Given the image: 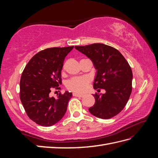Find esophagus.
<instances>
[{"instance_id": "esophagus-1", "label": "esophagus", "mask_w": 158, "mask_h": 158, "mask_svg": "<svg viewBox=\"0 0 158 158\" xmlns=\"http://www.w3.org/2000/svg\"><path fill=\"white\" fill-rule=\"evenodd\" d=\"M73 96H76V97H83V94H77V93H73Z\"/></svg>"}]
</instances>
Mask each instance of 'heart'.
<instances>
[{"label":"heart","mask_w":158,"mask_h":158,"mask_svg":"<svg viewBox=\"0 0 158 158\" xmlns=\"http://www.w3.org/2000/svg\"><path fill=\"white\" fill-rule=\"evenodd\" d=\"M90 83V79L88 77H76L70 79L66 82V88L76 93L84 92Z\"/></svg>","instance_id":"b5f03b06"}]
</instances>
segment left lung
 Segmentation results:
<instances>
[{
	"label": "left lung",
	"instance_id": "obj_1",
	"mask_svg": "<svg viewBox=\"0 0 158 158\" xmlns=\"http://www.w3.org/2000/svg\"><path fill=\"white\" fill-rule=\"evenodd\" d=\"M75 48L91 59L97 70L94 88L106 90L105 94L93 95L95 103L89 111L101 119L117 115L126 105L132 89V72L128 62L118 50L102 43Z\"/></svg>",
	"mask_w": 158,
	"mask_h": 158
}]
</instances>
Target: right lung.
Instances as JSON below:
<instances>
[{
  "label": "right lung",
  "mask_w": 158,
  "mask_h": 158,
  "mask_svg": "<svg viewBox=\"0 0 158 158\" xmlns=\"http://www.w3.org/2000/svg\"><path fill=\"white\" fill-rule=\"evenodd\" d=\"M74 46L47 48L30 60L19 83V98L29 118L42 126L58 122L66 111L71 92L50 97L53 89H60L61 70L67 54Z\"/></svg>",
  "instance_id": "1"
}]
</instances>
